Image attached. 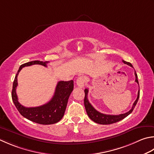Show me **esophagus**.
<instances>
[{"label": "esophagus", "mask_w": 154, "mask_h": 154, "mask_svg": "<svg viewBox=\"0 0 154 154\" xmlns=\"http://www.w3.org/2000/svg\"><path fill=\"white\" fill-rule=\"evenodd\" d=\"M85 79L83 77H78L77 79V85L79 87H83L84 85H85Z\"/></svg>", "instance_id": "34e87169"}]
</instances>
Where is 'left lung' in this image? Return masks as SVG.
Segmentation results:
<instances>
[{"label":"left lung","mask_w":154,"mask_h":154,"mask_svg":"<svg viewBox=\"0 0 154 154\" xmlns=\"http://www.w3.org/2000/svg\"><path fill=\"white\" fill-rule=\"evenodd\" d=\"M122 61L123 62V63H125V64H127L129 66H131V67H133V66H132V65L130 63L125 61H123V60ZM135 81L138 84V85H139V83H138V80H137V75L135 71ZM88 91L89 90L87 89H85V98H84V105H85V107L87 115H88L89 117L92 120V121L97 123H99V124H102V125L112 124V123L119 122L123 119H124L125 117L129 116V114L133 111L134 107L135 105H136L138 101V99H139V97H140V89H139L136 100L135 101V102L133 104V106L131 107V109L129 110L128 112L123 113V114H119V115H107V114H103L99 112V111L96 110L95 108L92 106L91 104L89 103L88 98H87Z\"/></svg>","instance_id":"8db88e82"}]
</instances>
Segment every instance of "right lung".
<instances>
[{
	"mask_svg": "<svg viewBox=\"0 0 154 154\" xmlns=\"http://www.w3.org/2000/svg\"><path fill=\"white\" fill-rule=\"evenodd\" d=\"M48 63L49 61H33L21 65L15 76L12 90V99L13 103L21 115L30 121L43 125L54 124L63 118L69 97L73 90V81H59L52 99L48 103L35 107H24L19 103L18 101L16 88L18 85L17 76L23 67L32 65H41L47 67Z\"/></svg>",
	"mask_w": 154,
	"mask_h": 154,
	"instance_id": "add662e5",
	"label": "right lung"
}]
</instances>
